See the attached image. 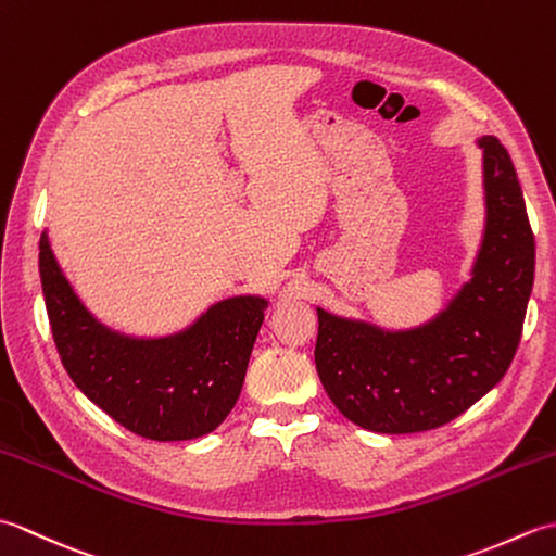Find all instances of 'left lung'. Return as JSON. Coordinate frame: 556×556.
<instances>
[{
	"label": "left lung",
	"instance_id": "left-lung-1",
	"mask_svg": "<svg viewBox=\"0 0 556 556\" xmlns=\"http://www.w3.org/2000/svg\"><path fill=\"white\" fill-rule=\"evenodd\" d=\"M485 224L470 279L416 327L389 329L317 308L315 365L329 399L365 430H434L509 370L535 277V239L509 152L480 136Z\"/></svg>",
	"mask_w": 556,
	"mask_h": 556
}]
</instances>
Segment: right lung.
Masks as SVG:
<instances>
[{
  "instance_id": "obj_1",
  "label": "right lung",
  "mask_w": 556,
  "mask_h": 556,
  "mask_svg": "<svg viewBox=\"0 0 556 556\" xmlns=\"http://www.w3.org/2000/svg\"><path fill=\"white\" fill-rule=\"evenodd\" d=\"M40 281L52 337L71 380L92 404L146 440L210 434L241 394L269 301L231 296L164 337H134L92 315L40 236Z\"/></svg>"
}]
</instances>
